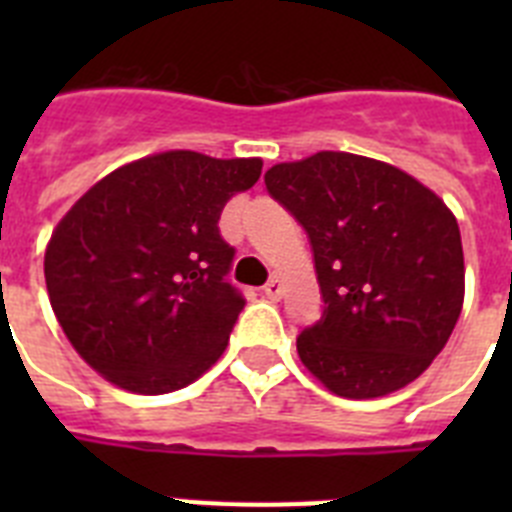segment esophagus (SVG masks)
<instances>
[{
  "mask_svg": "<svg viewBox=\"0 0 512 512\" xmlns=\"http://www.w3.org/2000/svg\"><path fill=\"white\" fill-rule=\"evenodd\" d=\"M282 292H284V287L277 277L269 279V282L264 284V295L269 297V300H279V297H282Z\"/></svg>",
  "mask_w": 512,
  "mask_h": 512,
  "instance_id": "1",
  "label": "esophagus"
}]
</instances>
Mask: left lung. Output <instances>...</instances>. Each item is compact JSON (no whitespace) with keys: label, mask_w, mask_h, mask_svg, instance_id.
Instances as JSON below:
<instances>
[{"label":"left lung","mask_w":512,"mask_h":512,"mask_svg":"<svg viewBox=\"0 0 512 512\" xmlns=\"http://www.w3.org/2000/svg\"><path fill=\"white\" fill-rule=\"evenodd\" d=\"M264 184L307 233L323 295L320 320L297 336L302 364L348 400L418 379L464 302L449 207L405 171L338 151L271 166Z\"/></svg>","instance_id":"left-lung-1"}]
</instances>
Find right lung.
<instances>
[{
    "label": "right lung",
    "instance_id": "1",
    "mask_svg": "<svg viewBox=\"0 0 512 512\" xmlns=\"http://www.w3.org/2000/svg\"><path fill=\"white\" fill-rule=\"evenodd\" d=\"M261 158L169 151L94 184L53 230L45 284L63 333L102 377L164 395L228 346L243 295L217 220L261 176Z\"/></svg>",
    "mask_w": 512,
    "mask_h": 512
}]
</instances>
